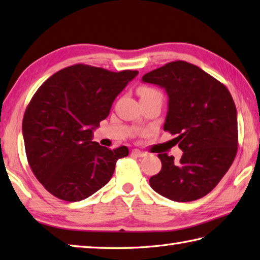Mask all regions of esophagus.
Segmentation results:
<instances>
[{"label": "esophagus", "mask_w": 260, "mask_h": 260, "mask_svg": "<svg viewBox=\"0 0 260 260\" xmlns=\"http://www.w3.org/2000/svg\"><path fill=\"white\" fill-rule=\"evenodd\" d=\"M132 153L133 154H135L136 157H140V158H142V157H145L146 155V152H144V151H141V150H138V149H134L133 151H132Z\"/></svg>", "instance_id": "34e87169"}]
</instances>
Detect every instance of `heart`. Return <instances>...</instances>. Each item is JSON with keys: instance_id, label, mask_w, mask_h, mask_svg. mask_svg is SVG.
Returning <instances> with one entry per match:
<instances>
[{"instance_id": "obj_1", "label": "heart", "mask_w": 260, "mask_h": 260, "mask_svg": "<svg viewBox=\"0 0 260 260\" xmlns=\"http://www.w3.org/2000/svg\"><path fill=\"white\" fill-rule=\"evenodd\" d=\"M139 95L141 99H145V98H149L152 95H160V94H159V92H157L153 88L143 86V87L139 88Z\"/></svg>"}]
</instances>
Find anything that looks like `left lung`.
<instances>
[{
	"label": "left lung",
	"mask_w": 260,
	"mask_h": 260,
	"mask_svg": "<svg viewBox=\"0 0 260 260\" xmlns=\"http://www.w3.org/2000/svg\"><path fill=\"white\" fill-rule=\"evenodd\" d=\"M143 83L158 85L168 95L164 129L176 135L179 161L158 154L161 171L149 179L153 190L177 202L194 201L214 188L238 151V116L224 84L197 66L173 61L145 74Z\"/></svg>",
	"instance_id": "8db88e82"
}]
</instances>
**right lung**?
<instances>
[{
	"label": "right lung",
	"instance_id": "add662e5",
	"mask_svg": "<svg viewBox=\"0 0 260 260\" xmlns=\"http://www.w3.org/2000/svg\"><path fill=\"white\" fill-rule=\"evenodd\" d=\"M139 72L119 73L74 64L41 85L23 115L22 135L28 164L51 194L75 202L110 181L127 146L110 150L93 142V131Z\"/></svg>",
	"mask_w": 260,
	"mask_h": 260
}]
</instances>
